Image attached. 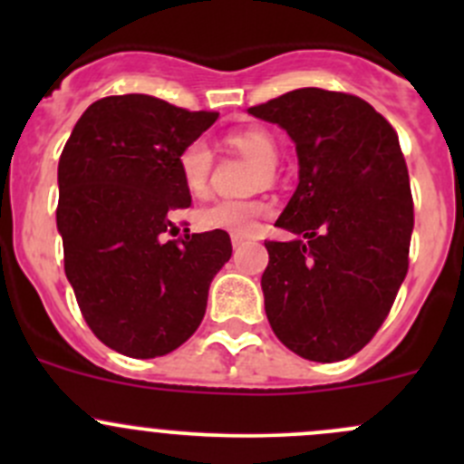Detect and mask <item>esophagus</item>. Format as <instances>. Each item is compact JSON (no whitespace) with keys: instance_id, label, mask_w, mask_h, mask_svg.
I'll return each instance as SVG.
<instances>
[{"instance_id":"1","label":"esophagus","mask_w":464,"mask_h":464,"mask_svg":"<svg viewBox=\"0 0 464 464\" xmlns=\"http://www.w3.org/2000/svg\"><path fill=\"white\" fill-rule=\"evenodd\" d=\"M245 242H246V237H242V236H231L233 249H240V246L245 245Z\"/></svg>"}]
</instances>
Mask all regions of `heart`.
Returning a JSON list of instances; mask_svg holds the SVG:
<instances>
[{
  "mask_svg": "<svg viewBox=\"0 0 464 464\" xmlns=\"http://www.w3.org/2000/svg\"><path fill=\"white\" fill-rule=\"evenodd\" d=\"M228 150L251 159L254 168L249 175V188L274 184L276 163L280 157V145L276 134L262 125H249L227 137ZM213 152L206 141H193L179 154V170L186 188L193 195H204L208 188ZM271 213V206L260 198L246 199H219L204 206L198 213V224L204 231H227L231 236H251L256 233L258 219Z\"/></svg>",
  "mask_w": 464,
  "mask_h": 464,
  "instance_id": "1",
  "label": "heart"
}]
</instances>
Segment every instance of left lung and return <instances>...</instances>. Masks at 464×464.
Listing matches in <instances>:
<instances>
[{
    "label": "left lung",
    "instance_id": "obj_1",
    "mask_svg": "<svg viewBox=\"0 0 464 464\" xmlns=\"http://www.w3.org/2000/svg\"><path fill=\"white\" fill-rule=\"evenodd\" d=\"M296 143L298 186L265 242V312L298 357H353L382 327L409 271L413 198L404 154L375 107L359 96L303 87L249 107Z\"/></svg>",
    "mask_w": 464,
    "mask_h": 464
}]
</instances>
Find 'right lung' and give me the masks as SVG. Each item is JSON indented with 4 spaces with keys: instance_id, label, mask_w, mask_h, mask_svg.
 I'll use <instances>...</instances> for the list:
<instances>
[{
    "instance_id": "1",
    "label": "right lung",
    "mask_w": 464,
    "mask_h": 464,
    "mask_svg": "<svg viewBox=\"0 0 464 464\" xmlns=\"http://www.w3.org/2000/svg\"><path fill=\"white\" fill-rule=\"evenodd\" d=\"M148 93L107 96L78 119L58 163L64 274L93 334L134 359L163 357L204 319L227 231L168 240L190 206L179 154L218 121Z\"/></svg>"
}]
</instances>
